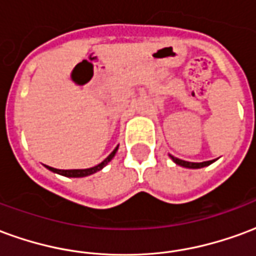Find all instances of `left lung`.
Masks as SVG:
<instances>
[{
  "instance_id": "obj_1",
  "label": "left lung",
  "mask_w": 256,
  "mask_h": 256,
  "mask_svg": "<svg viewBox=\"0 0 256 256\" xmlns=\"http://www.w3.org/2000/svg\"><path fill=\"white\" fill-rule=\"evenodd\" d=\"M170 158L172 159V162L178 164V166H182L186 167V168H202V167L210 166L211 163H214L215 160H207V162H202V163H193V162H186V160H181V159H178V158H174L172 155H170Z\"/></svg>"
}]
</instances>
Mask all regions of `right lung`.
Here are the masks:
<instances>
[{
    "label": "right lung",
    "instance_id": "right-lung-1",
    "mask_svg": "<svg viewBox=\"0 0 256 256\" xmlns=\"http://www.w3.org/2000/svg\"><path fill=\"white\" fill-rule=\"evenodd\" d=\"M116 150H118V146L115 148V150H112L110 155L106 156L104 160L101 162L100 164H97V166L94 167H90V168H84V170H58V168H54V167H49V166H46V168H49V170L53 172H58V174H60V176H64V177H74V178L88 177V176H90V174H94V172H100L102 167H106V164H108V162L112 160V158L115 156Z\"/></svg>",
    "mask_w": 256,
    "mask_h": 256
}]
</instances>
